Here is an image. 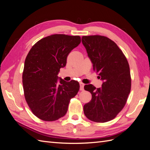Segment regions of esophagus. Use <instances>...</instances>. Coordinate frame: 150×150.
Returning a JSON list of instances; mask_svg holds the SVG:
<instances>
[{
	"label": "esophagus",
	"mask_w": 150,
	"mask_h": 150,
	"mask_svg": "<svg viewBox=\"0 0 150 150\" xmlns=\"http://www.w3.org/2000/svg\"><path fill=\"white\" fill-rule=\"evenodd\" d=\"M79 86H80V90L82 91L84 89V86H85V84H83V83H79Z\"/></svg>",
	"instance_id": "obj_1"
}]
</instances>
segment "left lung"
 <instances>
[{
	"mask_svg": "<svg viewBox=\"0 0 150 150\" xmlns=\"http://www.w3.org/2000/svg\"><path fill=\"white\" fill-rule=\"evenodd\" d=\"M82 43L93 64V69L103 80L101 88L84 86L92 100L83 111L91 121L104 123L115 118L125 106L131 88L129 63L122 51L112 40L102 35L83 36Z\"/></svg>",
	"mask_w": 150,
	"mask_h": 150,
	"instance_id": "left-lung-1",
	"label": "left lung"
}]
</instances>
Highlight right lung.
Here are the masks:
<instances>
[{"label":"right lung","instance_id":"add662e5","mask_svg":"<svg viewBox=\"0 0 150 150\" xmlns=\"http://www.w3.org/2000/svg\"><path fill=\"white\" fill-rule=\"evenodd\" d=\"M80 42L79 35L54 34L39 40L27 54L22 76L25 98L33 114L44 121L63 117L78 92V81L67 82L57 75Z\"/></svg>","mask_w":150,"mask_h":150}]
</instances>
